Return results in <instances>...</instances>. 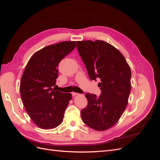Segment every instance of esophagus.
Masks as SVG:
<instances>
[{
  "label": "esophagus",
  "instance_id": "obj_1",
  "mask_svg": "<svg viewBox=\"0 0 160 160\" xmlns=\"http://www.w3.org/2000/svg\"><path fill=\"white\" fill-rule=\"evenodd\" d=\"M71 94H72V96H75V95H79V93H75V92H72Z\"/></svg>",
  "mask_w": 160,
  "mask_h": 160
}]
</instances>
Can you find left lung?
<instances>
[{"instance_id":"obj_1","label":"left lung","mask_w":160,"mask_h":160,"mask_svg":"<svg viewBox=\"0 0 160 160\" xmlns=\"http://www.w3.org/2000/svg\"><path fill=\"white\" fill-rule=\"evenodd\" d=\"M77 49L90 79L101 81L99 96L85 93L88 103L81 111L82 121L92 129L106 130L118 122L126 108L130 67L122 53L105 41H77Z\"/></svg>"}]
</instances>
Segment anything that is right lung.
Listing matches in <instances>:
<instances>
[{"instance_id": "obj_1", "label": "right lung", "mask_w": 160, "mask_h": 160, "mask_svg": "<svg viewBox=\"0 0 160 160\" xmlns=\"http://www.w3.org/2000/svg\"><path fill=\"white\" fill-rule=\"evenodd\" d=\"M75 46V41H63L43 48L31 57L23 72L22 101L31 119L41 129L55 128L63 119L72 95L55 89L58 67Z\"/></svg>"}]
</instances>
